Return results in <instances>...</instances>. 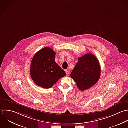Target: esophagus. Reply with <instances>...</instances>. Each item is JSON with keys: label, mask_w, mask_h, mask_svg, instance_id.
<instances>
[{"label": "esophagus", "mask_w": 128, "mask_h": 128, "mask_svg": "<svg viewBox=\"0 0 128 128\" xmlns=\"http://www.w3.org/2000/svg\"><path fill=\"white\" fill-rule=\"evenodd\" d=\"M65 72H66V74H67V75H68V74H69V71H68V70H65Z\"/></svg>", "instance_id": "1"}]
</instances>
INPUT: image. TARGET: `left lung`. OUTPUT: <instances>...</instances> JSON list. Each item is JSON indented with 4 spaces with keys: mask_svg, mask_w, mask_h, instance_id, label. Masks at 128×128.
Here are the masks:
<instances>
[{
    "mask_svg": "<svg viewBox=\"0 0 128 128\" xmlns=\"http://www.w3.org/2000/svg\"><path fill=\"white\" fill-rule=\"evenodd\" d=\"M101 68L98 59L93 54H86L78 58L70 76L81 90L89 89L99 80Z\"/></svg>",
    "mask_w": 128,
    "mask_h": 128,
    "instance_id": "8db88e82",
    "label": "left lung"
}]
</instances>
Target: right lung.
Here are the masks:
<instances>
[{"mask_svg":"<svg viewBox=\"0 0 128 128\" xmlns=\"http://www.w3.org/2000/svg\"><path fill=\"white\" fill-rule=\"evenodd\" d=\"M54 51L48 47L38 51L30 65V76L38 86L48 89L66 75L65 71L55 62Z\"/></svg>","mask_w":128,"mask_h":128,"instance_id":"add662e5","label":"right lung"}]
</instances>
